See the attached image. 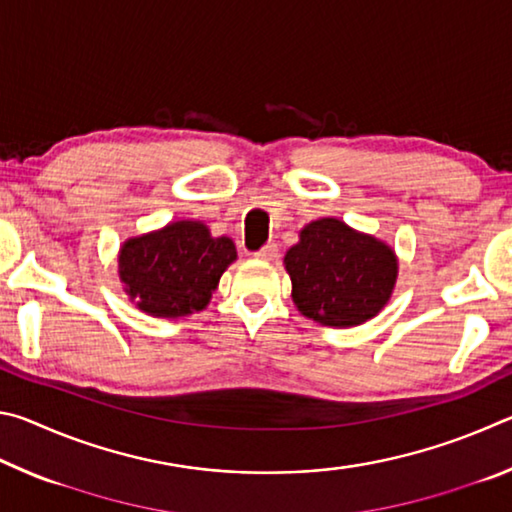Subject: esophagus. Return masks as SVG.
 Segmentation results:
<instances>
[{"label": "esophagus", "instance_id": "obj_1", "mask_svg": "<svg viewBox=\"0 0 512 512\" xmlns=\"http://www.w3.org/2000/svg\"><path fill=\"white\" fill-rule=\"evenodd\" d=\"M255 257H257V259H266V262H271V259L277 257V246H275V244H266V246H262V248L257 250Z\"/></svg>", "mask_w": 512, "mask_h": 512}]
</instances>
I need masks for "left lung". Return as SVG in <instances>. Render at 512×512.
<instances>
[{
	"instance_id": "left-lung-1",
	"label": "left lung",
	"mask_w": 512,
	"mask_h": 512,
	"mask_svg": "<svg viewBox=\"0 0 512 512\" xmlns=\"http://www.w3.org/2000/svg\"><path fill=\"white\" fill-rule=\"evenodd\" d=\"M284 268L300 314L329 327L375 318L397 280L391 246L329 216L300 230V241L284 255Z\"/></svg>"
}]
</instances>
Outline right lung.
Segmentation results:
<instances>
[{
  "label": "right lung",
  "mask_w": 512,
  "mask_h": 512,
  "mask_svg": "<svg viewBox=\"0 0 512 512\" xmlns=\"http://www.w3.org/2000/svg\"><path fill=\"white\" fill-rule=\"evenodd\" d=\"M235 259L237 248L230 237H212L201 221H173L124 241L119 280L144 314L180 318L207 307Z\"/></svg>",
  "instance_id": "obj_1"
}]
</instances>
